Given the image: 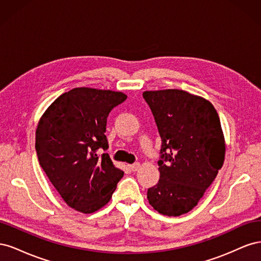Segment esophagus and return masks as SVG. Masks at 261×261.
Returning <instances> with one entry per match:
<instances>
[{"label":"esophagus","instance_id":"esophagus-1","mask_svg":"<svg viewBox=\"0 0 261 261\" xmlns=\"http://www.w3.org/2000/svg\"><path fill=\"white\" fill-rule=\"evenodd\" d=\"M128 167H129V169L132 170V171H134V172H135V171H137L139 168H140V164L138 163V162H136V163H133V164H129L128 165Z\"/></svg>","mask_w":261,"mask_h":261}]
</instances>
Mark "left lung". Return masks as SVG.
Segmentation results:
<instances>
[{"instance_id":"left-lung-1","label":"left lung","mask_w":261,"mask_h":261,"mask_svg":"<svg viewBox=\"0 0 261 261\" xmlns=\"http://www.w3.org/2000/svg\"><path fill=\"white\" fill-rule=\"evenodd\" d=\"M161 137L160 179L148 188L149 203L178 217L197 206L224 161L223 133L210 102L184 90L145 91Z\"/></svg>"}]
</instances>
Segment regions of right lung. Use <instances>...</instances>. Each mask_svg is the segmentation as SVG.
I'll return each mask as SVG.
<instances>
[{
    "label": "right lung",
    "mask_w": 261,
    "mask_h": 261,
    "mask_svg": "<svg viewBox=\"0 0 261 261\" xmlns=\"http://www.w3.org/2000/svg\"><path fill=\"white\" fill-rule=\"evenodd\" d=\"M127 99L122 92L75 88L55 100L37 127L36 151L46 176L70 208L84 213L109 202L124 172L108 153L110 112Z\"/></svg>",
    "instance_id": "1"
}]
</instances>
